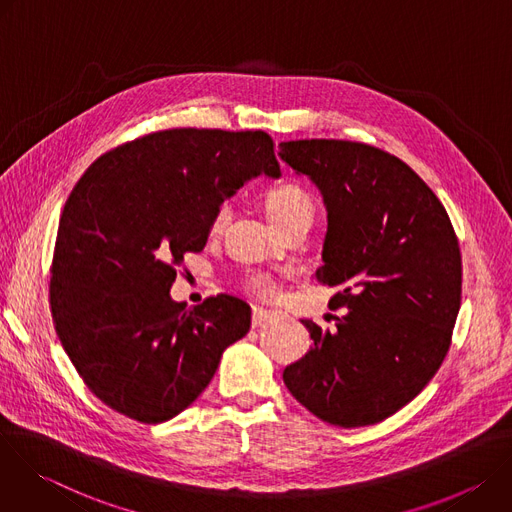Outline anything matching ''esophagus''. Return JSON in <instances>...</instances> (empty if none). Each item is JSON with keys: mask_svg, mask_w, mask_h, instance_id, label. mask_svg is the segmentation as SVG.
Masks as SVG:
<instances>
[{"mask_svg": "<svg viewBox=\"0 0 512 512\" xmlns=\"http://www.w3.org/2000/svg\"><path fill=\"white\" fill-rule=\"evenodd\" d=\"M271 316H273V312L271 310H263V308H253V318H251V324H253V328H259V326H263L265 322H269L271 320Z\"/></svg>", "mask_w": 512, "mask_h": 512, "instance_id": "34e87169", "label": "esophagus"}]
</instances>
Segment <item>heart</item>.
Masks as SVG:
<instances>
[{"instance_id": "1", "label": "heart", "mask_w": 512, "mask_h": 512, "mask_svg": "<svg viewBox=\"0 0 512 512\" xmlns=\"http://www.w3.org/2000/svg\"><path fill=\"white\" fill-rule=\"evenodd\" d=\"M265 210L271 218V223L283 233L285 229L300 223L312 225L314 214H316V202H314V196L304 186L296 182H283L273 186L265 194ZM229 218H231V204L221 202L212 214L210 231L221 233L227 227ZM245 287L259 298H269L275 294V281L265 273L249 275L245 281Z\"/></svg>"}]
</instances>
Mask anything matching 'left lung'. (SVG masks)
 Wrapping results in <instances>:
<instances>
[{
  "label": "left lung",
  "instance_id": "1",
  "mask_svg": "<svg viewBox=\"0 0 512 512\" xmlns=\"http://www.w3.org/2000/svg\"><path fill=\"white\" fill-rule=\"evenodd\" d=\"M277 156L320 190L328 229L316 279L340 291L336 330L302 320L314 344L283 383L326 423H379L444 362L460 312L462 257L450 216L399 158L367 143L300 139Z\"/></svg>",
  "mask_w": 512,
  "mask_h": 512
}]
</instances>
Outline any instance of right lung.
Returning <instances> with one entry per match:
<instances>
[{
	"label": "right lung",
	"instance_id": "add662e5",
	"mask_svg": "<svg viewBox=\"0 0 512 512\" xmlns=\"http://www.w3.org/2000/svg\"><path fill=\"white\" fill-rule=\"evenodd\" d=\"M261 174L281 176L263 131L168 129L101 156L72 188L50 308L70 362L111 409L141 423L176 417L249 332L243 300L186 310L170 289L184 255L204 249L216 206Z\"/></svg>",
	"mask_w": 512,
	"mask_h": 512
}]
</instances>
